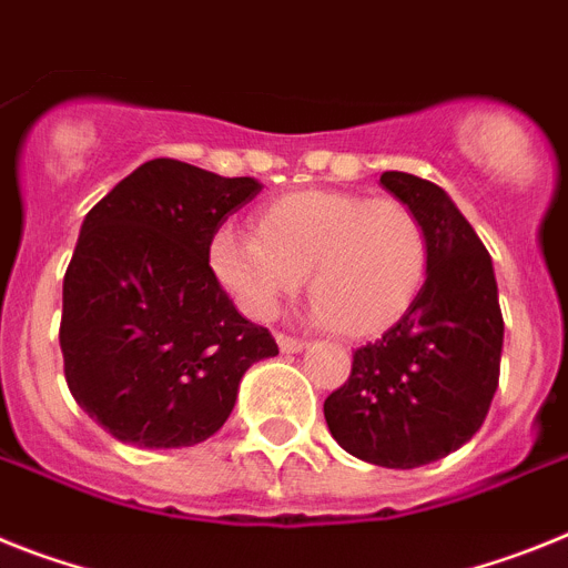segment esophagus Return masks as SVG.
Instances as JSON below:
<instances>
[{
	"label": "esophagus",
	"instance_id": "obj_1",
	"mask_svg": "<svg viewBox=\"0 0 568 568\" xmlns=\"http://www.w3.org/2000/svg\"><path fill=\"white\" fill-rule=\"evenodd\" d=\"M278 347L284 353H302L304 347H307V342H304V338H293V336H284V333H278Z\"/></svg>",
	"mask_w": 568,
	"mask_h": 568
}]
</instances>
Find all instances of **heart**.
Segmentation results:
<instances>
[{
	"label": "heart",
	"instance_id": "1",
	"mask_svg": "<svg viewBox=\"0 0 568 568\" xmlns=\"http://www.w3.org/2000/svg\"><path fill=\"white\" fill-rule=\"evenodd\" d=\"M428 261V232L408 203L324 189L270 203L255 235L224 226L210 244L212 273L246 316L273 318L307 275L313 318L347 336L399 322Z\"/></svg>",
	"mask_w": 568,
	"mask_h": 568
}]
</instances>
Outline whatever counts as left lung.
<instances>
[{"instance_id":"8db88e82","label":"left lung","mask_w":568,"mask_h":568,"mask_svg":"<svg viewBox=\"0 0 568 568\" xmlns=\"http://www.w3.org/2000/svg\"><path fill=\"white\" fill-rule=\"evenodd\" d=\"M382 186L428 232V275L405 316L353 353L351 379L324 399L347 454L419 468L463 448L486 423L500 382L503 313L491 255L445 189L408 172Z\"/></svg>"}]
</instances>
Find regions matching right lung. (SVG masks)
<instances>
[{
    "instance_id": "1",
    "label": "right lung",
    "mask_w": 568,
    "mask_h": 568,
    "mask_svg": "<svg viewBox=\"0 0 568 568\" xmlns=\"http://www.w3.org/2000/svg\"><path fill=\"white\" fill-rule=\"evenodd\" d=\"M261 192L181 160L134 169L85 215L62 281L65 382L94 423L138 448H189L230 419L255 362L278 353L210 266L226 217Z\"/></svg>"
}]
</instances>
